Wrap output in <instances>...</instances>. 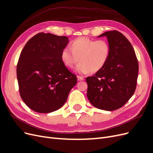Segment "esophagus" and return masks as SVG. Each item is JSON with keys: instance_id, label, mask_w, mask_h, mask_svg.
Instances as JSON below:
<instances>
[{"instance_id": "obj_1", "label": "esophagus", "mask_w": 153, "mask_h": 153, "mask_svg": "<svg viewBox=\"0 0 153 153\" xmlns=\"http://www.w3.org/2000/svg\"><path fill=\"white\" fill-rule=\"evenodd\" d=\"M77 79L78 81H82L84 80V78L81 76H77Z\"/></svg>"}]
</instances>
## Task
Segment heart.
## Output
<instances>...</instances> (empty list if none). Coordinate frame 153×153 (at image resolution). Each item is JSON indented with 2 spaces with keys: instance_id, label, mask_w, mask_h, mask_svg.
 <instances>
[{
  "instance_id": "obj_1",
  "label": "heart",
  "mask_w": 153,
  "mask_h": 153,
  "mask_svg": "<svg viewBox=\"0 0 153 153\" xmlns=\"http://www.w3.org/2000/svg\"><path fill=\"white\" fill-rule=\"evenodd\" d=\"M110 53V45L105 39L96 41L81 37L72 41L70 48L66 47L62 50L61 60L69 68L80 61L76 67V71L80 73H96L107 63Z\"/></svg>"
}]
</instances>
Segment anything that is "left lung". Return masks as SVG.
<instances>
[{"mask_svg": "<svg viewBox=\"0 0 153 153\" xmlns=\"http://www.w3.org/2000/svg\"><path fill=\"white\" fill-rule=\"evenodd\" d=\"M110 47L107 63L94 76L86 78L87 96L99 109L112 111L122 107L136 89L138 62L131 44L121 32H106Z\"/></svg>", "mask_w": 153, "mask_h": 153, "instance_id": "1", "label": "left lung"}]
</instances>
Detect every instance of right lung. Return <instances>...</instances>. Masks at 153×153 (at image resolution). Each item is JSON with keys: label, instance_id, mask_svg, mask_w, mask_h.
<instances>
[{"label": "right lung", "instance_id": "1", "mask_svg": "<svg viewBox=\"0 0 153 153\" xmlns=\"http://www.w3.org/2000/svg\"><path fill=\"white\" fill-rule=\"evenodd\" d=\"M66 36L40 32L23 48L16 67L20 95L32 110L50 113L61 108L77 82L61 60Z\"/></svg>", "mask_w": 153, "mask_h": 153}]
</instances>
